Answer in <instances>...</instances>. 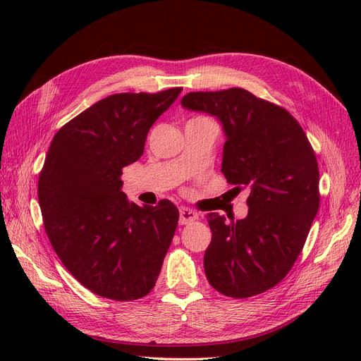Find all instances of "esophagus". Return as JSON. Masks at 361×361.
Instances as JSON below:
<instances>
[{
  "mask_svg": "<svg viewBox=\"0 0 361 361\" xmlns=\"http://www.w3.org/2000/svg\"><path fill=\"white\" fill-rule=\"evenodd\" d=\"M199 216L195 211L188 209V207H181L180 209V224L185 225V224H190L193 221H196Z\"/></svg>",
  "mask_w": 361,
  "mask_h": 361,
  "instance_id": "1",
  "label": "esophagus"
}]
</instances>
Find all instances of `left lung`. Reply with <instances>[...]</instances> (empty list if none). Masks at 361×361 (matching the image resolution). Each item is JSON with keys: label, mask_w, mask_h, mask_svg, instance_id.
<instances>
[{"label": "left lung", "mask_w": 361, "mask_h": 361, "mask_svg": "<svg viewBox=\"0 0 361 361\" xmlns=\"http://www.w3.org/2000/svg\"><path fill=\"white\" fill-rule=\"evenodd\" d=\"M188 111L215 117L225 136L222 168L235 188H249V214L226 224L207 214L212 241L204 252L207 281L224 295L245 298L283 279L319 209V169L305 131L288 111L233 87L192 92Z\"/></svg>", "instance_id": "8db88e82"}]
</instances>
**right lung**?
Returning <instances> with one entry per match:
<instances>
[{
	"label": "right lung",
	"mask_w": 361,
	"mask_h": 361,
	"mask_svg": "<svg viewBox=\"0 0 361 361\" xmlns=\"http://www.w3.org/2000/svg\"><path fill=\"white\" fill-rule=\"evenodd\" d=\"M181 90L111 94L56 131L48 149L37 183L47 235L68 272L101 297L131 301L155 287L178 209L128 202L120 177Z\"/></svg>",
	"instance_id": "obj_1"
}]
</instances>
